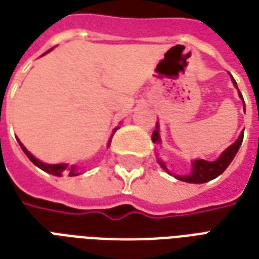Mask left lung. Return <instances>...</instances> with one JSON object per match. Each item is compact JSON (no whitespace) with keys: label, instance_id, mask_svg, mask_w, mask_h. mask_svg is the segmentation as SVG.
Returning <instances> with one entry per match:
<instances>
[{"label":"left lung","instance_id":"8db88e82","mask_svg":"<svg viewBox=\"0 0 259 259\" xmlns=\"http://www.w3.org/2000/svg\"><path fill=\"white\" fill-rule=\"evenodd\" d=\"M232 81L233 84H235V87H238V84H236V81H235V79L232 77ZM239 95L242 97V94L239 93ZM243 98V97H242ZM151 139H153V142H159V134H158V125H157V130H155L154 132H153V135H151ZM243 142V132L240 134V137L238 138V141L235 142L232 146H229L228 149L223 153V154L220 155L219 159H215V161H205V159H196V161H194V166H192V172L190 175H187V176H176V179H179V180H182V182H187V183H195V184H199V183H206L209 182V180H213V179H215L217 176H220V175L224 172L225 169L228 168V165L232 162L233 157L236 155V153H238L239 147H240V145H242ZM159 165L162 166V168L168 172V174H170L168 169H166V166H165V164L162 162V161H158Z\"/></svg>","mask_w":259,"mask_h":259}]
</instances>
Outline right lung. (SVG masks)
<instances>
[{
	"label": "right lung",
	"instance_id": "1",
	"mask_svg": "<svg viewBox=\"0 0 259 259\" xmlns=\"http://www.w3.org/2000/svg\"><path fill=\"white\" fill-rule=\"evenodd\" d=\"M114 132H116V130H114V131H113V134H114ZM112 137H113V135H112ZM19 145H20L21 150L24 151V153H26V154H27V157H28V158L31 159V162H32V164H34V165H36V166L42 169V170H45V172H48V174H50V175H56V176H61V174H63L64 170L67 169L68 172H69V176H76V175H77L76 168H75V166H71V168H68L67 165H64V164H57V165L44 164V162H40L39 159L35 158L34 155L31 154L30 151L27 150L26 147L21 145L20 141H19ZM109 145H110V141H109Z\"/></svg>",
	"mask_w": 259,
	"mask_h": 259
}]
</instances>
